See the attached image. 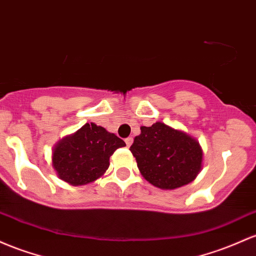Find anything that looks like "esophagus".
Returning <instances> with one entry per match:
<instances>
[{
  "instance_id": "34e87169",
  "label": "esophagus",
  "mask_w": 256,
  "mask_h": 256,
  "mask_svg": "<svg viewBox=\"0 0 256 256\" xmlns=\"http://www.w3.org/2000/svg\"><path fill=\"white\" fill-rule=\"evenodd\" d=\"M132 141H134V138H132V137H128V138L125 140V143H126V146H128V147H130V146L132 144Z\"/></svg>"
}]
</instances>
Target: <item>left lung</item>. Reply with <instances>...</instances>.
<instances>
[{
	"label": "left lung",
	"instance_id": "8db88e82",
	"mask_svg": "<svg viewBox=\"0 0 256 256\" xmlns=\"http://www.w3.org/2000/svg\"><path fill=\"white\" fill-rule=\"evenodd\" d=\"M130 150L143 178L162 190L190 184L203 168V150L194 137L160 122L141 126Z\"/></svg>",
	"mask_w": 256,
	"mask_h": 256
}]
</instances>
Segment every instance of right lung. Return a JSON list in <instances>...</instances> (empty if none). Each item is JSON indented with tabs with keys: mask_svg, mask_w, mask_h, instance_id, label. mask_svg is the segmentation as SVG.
Here are the masks:
<instances>
[{
	"mask_svg": "<svg viewBox=\"0 0 256 256\" xmlns=\"http://www.w3.org/2000/svg\"><path fill=\"white\" fill-rule=\"evenodd\" d=\"M125 142L96 124H85L76 132L63 137L52 150V168L72 186L96 181L109 168V158Z\"/></svg>",
	"mask_w": 256,
	"mask_h": 256,
	"instance_id": "1",
	"label": "right lung"
}]
</instances>
